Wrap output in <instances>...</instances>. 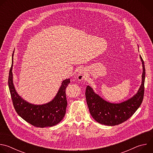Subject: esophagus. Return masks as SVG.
<instances>
[{"instance_id": "34e87169", "label": "esophagus", "mask_w": 153, "mask_h": 153, "mask_svg": "<svg viewBox=\"0 0 153 153\" xmlns=\"http://www.w3.org/2000/svg\"><path fill=\"white\" fill-rule=\"evenodd\" d=\"M78 79L80 80H83L85 79V73L83 72L82 71H80L78 73Z\"/></svg>"}]
</instances>
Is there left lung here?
Returning a JSON list of instances; mask_svg holds the SVG:
<instances>
[{"label": "left lung", "mask_w": 153, "mask_h": 153, "mask_svg": "<svg viewBox=\"0 0 153 153\" xmlns=\"http://www.w3.org/2000/svg\"><path fill=\"white\" fill-rule=\"evenodd\" d=\"M140 57L143 67L142 82L138 92L132 98L120 103H110L96 94L91 86H86L85 96L87 105L91 115L98 123L108 126L119 125L131 117L142 104L145 90V68L140 55Z\"/></svg>", "instance_id": "1"}]
</instances>
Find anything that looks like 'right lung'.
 <instances>
[{
	"label": "right lung",
	"mask_w": 153,
	"mask_h": 153,
	"mask_svg": "<svg viewBox=\"0 0 153 153\" xmlns=\"http://www.w3.org/2000/svg\"><path fill=\"white\" fill-rule=\"evenodd\" d=\"M13 61L9 73L8 86L13 104L18 115L36 127L53 126L59 123L66 113L67 100L65 92L70 83V79L62 82L57 95L52 101L42 105H33L22 99L16 91L13 82Z\"/></svg>",
	"instance_id": "add662e5"
}]
</instances>
